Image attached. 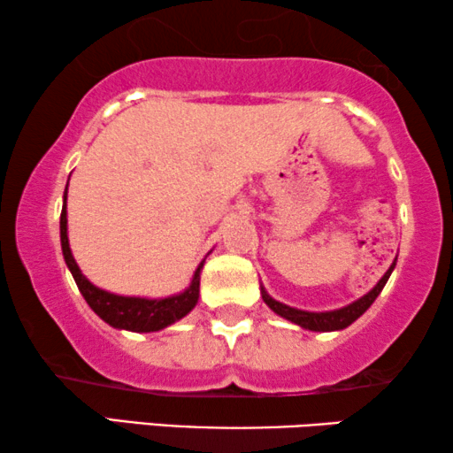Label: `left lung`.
<instances>
[{
	"label": "left lung",
	"mask_w": 453,
	"mask_h": 453,
	"mask_svg": "<svg viewBox=\"0 0 453 453\" xmlns=\"http://www.w3.org/2000/svg\"><path fill=\"white\" fill-rule=\"evenodd\" d=\"M395 261H397V259H395ZM395 261H393V265L387 269L385 276L379 280V284H376L368 295H364L362 299L349 303L347 307L334 309V311H303V309L288 307V305H284V303L272 299V296L267 295V290L263 288V286H261V296H263V301H265V305L272 309V311H276L278 316L286 318V319H288V322L301 326V328L313 330V332L342 330V328H347V326H351L355 319L362 316L365 309H368L372 303L376 301V296L380 295V290L385 288L388 276H391V272H393V267H395Z\"/></svg>",
	"instance_id": "1"
}]
</instances>
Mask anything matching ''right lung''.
<instances>
[{"mask_svg":"<svg viewBox=\"0 0 453 453\" xmlns=\"http://www.w3.org/2000/svg\"><path fill=\"white\" fill-rule=\"evenodd\" d=\"M60 242H62V255L68 269H71L74 282H77L79 290H81L83 299L88 305L94 309L98 316L111 324L112 328L131 330V332H157L171 326L177 319H181L192 311L194 305L198 303L200 293V269L204 265V259L194 272V278L184 293L167 296V299H142V296H121L106 293V290L98 288L83 276L79 269L77 261L71 253L68 246V232H66V190H65V204H62L60 215Z\"/></svg>","mask_w":453,"mask_h":453,"instance_id":"add662e5","label":"right lung"}]
</instances>
